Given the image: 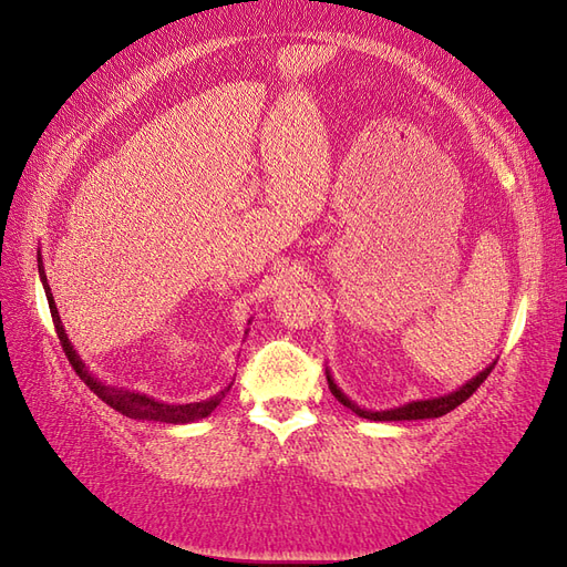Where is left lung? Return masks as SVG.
<instances>
[{"label": "left lung", "mask_w": 567, "mask_h": 567, "mask_svg": "<svg viewBox=\"0 0 567 567\" xmlns=\"http://www.w3.org/2000/svg\"><path fill=\"white\" fill-rule=\"evenodd\" d=\"M494 364L496 362H492L487 369H483L477 375H473V379L466 385H461L458 390H454L450 394H440V398H431V400H414V402H406V404H400V406H394V409H381V411H371V409H362L359 404H354L348 398V394L336 385L329 369H326V381H329V388L333 392V398L342 406L352 409L357 416L369 419V421H419V419L444 416V414H450L452 409H456L461 402H466L471 394L480 388V383H485V379L489 375V371L494 369Z\"/></svg>", "instance_id": "left-lung-1"}]
</instances>
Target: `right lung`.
<instances>
[{"instance_id": "1", "label": "right lung", "mask_w": 567, "mask_h": 567, "mask_svg": "<svg viewBox=\"0 0 567 567\" xmlns=\"http://www.w3.org/2000/svg\"><path fill=\"white\" fill-rule=\"evenodd\" d=\"M38 269H40V281L44 286V293H47V302H49V310H51V319H54L56 326V333L59 340L63 346V352L68 357V362L73 364L75 373L84 381L99 400H104L109 406H113L115 411H120L123 416L136 419V421H161V423H192L198 419L210 416L213 411L217 409V404L227 398V392L234 383H229L225 390H219L217 394H213L210 400H203V402H192V404H167L161 400H153L144 392H136V390H125V388H115V385H106L101 383L99 379L90 373V369L84 367V362L80 359V354L75 352V348L71 346V340H68V333L61 323L59 310H56V302L54 296H51V288L47 284V274H44V265H42V255H38Z\"/></svg>"}]
</instances>
